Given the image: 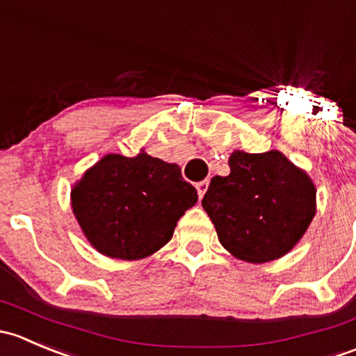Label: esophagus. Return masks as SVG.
Wrapping results in <instances>:
<instances>
[{
	"mask_svg": "<svg viewBox=\"0 0 356 356\" xmlns=\"http://www.w3.org/2000/svg\"><path fill=\"white\" fill-rule=\"evenodd\" d=\"M207 188H209V179H204V181H199V183H197V192H199V197H200V199H202L204 193L207 192Z\"/></svg>",
	"mask_w": 356,
	"mask_h": 356,
	"instance_id": "34e87169",
	"label": "esophagus"
}]
</instances>
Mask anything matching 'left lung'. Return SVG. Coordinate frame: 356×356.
I'll use <instances>...</instances> for the list:
<instances>
[{
	"mask_svg": "<svg viewBox=\"0 0 356 356\" xmlns=\"http://www.w3.org/2000/svg\"><path fill=\"white\" fill-rule=\"evenodd\" d=\"M228 163L202 199L221 245L252 264L286 255L315 216L312 179L280 151H234Z\"/></svg>",
	"mask_w": 356,
	"mask_h": 356,
	"instance_id": "8db88e82",
	"label": "left lung"
}]
</instances>
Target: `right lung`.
Segmentation results:
<instances>
[{"instance_id":"add662e5","label":"right lung","mask_w":356,"mask_h":356,"mask_svg":"<svg viewBox=\"0 0 356 356\" xmlns=\"http://www.w3.org/2000/svg\"><path fill=\"white\" fill-rule=\"evenodd\" d=\"M197 199L179 166L144 151L135 157L108 154L72 188L73 214L89 243L123 260L149 257L164 247Z\"/></svg>"}]
</instances>
